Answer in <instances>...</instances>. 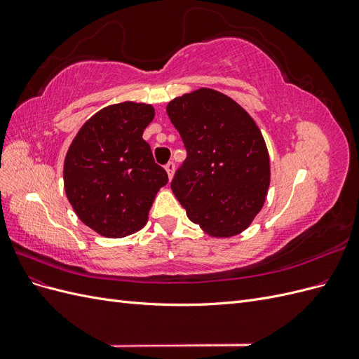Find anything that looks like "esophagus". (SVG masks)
<instances>
[{"label": "esophagus", "instance_id": "obj_1", "mask_svg": "<svg viewBox=\"0 0 359 359\" xmlns=\"http://www.w3.org/2000/svg\"><path fill=\"white\" fill-rule=\"evenodd\" d=\"M165 169H166V172H168V177H169V180H172L173 173H175V163H173V161H169L168 165L165 166Z\"/></svg>", "mask_w": 359, "mask_h": 359}]
</instances>
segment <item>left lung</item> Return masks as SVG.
I'll return each mask as SVG.
<instances>
[{"mask_svg": "<svg viewBox=\"0 0 359 359\" xmlns=\"http://www.w3.org/2000/svg\"><path fill=\"white\" fill-rule=\"evenodd\" d=\"M166 112L187 149L170 182L173 194L208 235L241 233L269 187L268 149L253 118L210 88L177 97Z\"/></svg>", "mask_w": 359, "mask_h": 359, "instance_id": "1", "label": "left lung"}]
</instances>
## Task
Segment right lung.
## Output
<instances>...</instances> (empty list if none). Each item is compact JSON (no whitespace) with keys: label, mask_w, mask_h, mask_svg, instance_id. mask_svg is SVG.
I'll list each match as a JSON object with an SVG mask.
<instances>
[{"label":"right lung","mask_w":359,"mask_h":359,"mask_svg":"<svg viewBox=\"0 0 359 359\" xmlns=\"http://www.w3.org/2000/svg\"><path fill=\"white\" fill-rule=\"evenodd\" d=\"M154 107L124 102L86 121L64 161V189L79 219L107 238L132 235L148 212L168 173L142 139Z\"/></svg>","instance_id":"obj_1"}]
</instances>
